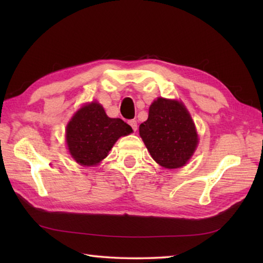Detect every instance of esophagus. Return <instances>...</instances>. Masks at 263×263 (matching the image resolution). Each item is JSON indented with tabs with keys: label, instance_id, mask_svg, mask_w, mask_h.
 <instances>
[{
	"label": "esophagus",
	"instance_id": "34e87169",
	"mask_svg": "<svg viewBox=\"0 0 263 263\" xmlns=\"http://www.w3.org/2000/svg\"><path fill=\"white\" fill-rule=\"evenodd\" d=\"M128 124H130V126L133 128V130H137V127H138V124H137V121L136 120H130L128 121Z\"/></svg>",
	"mask_w": 263,
	"mask_h": 263
}]
</instances>
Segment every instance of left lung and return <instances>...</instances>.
Segmentation results:
<instances>
[{
    "label": "left lung",
    "instance_id": "left-lung-1",
    "mask_svg": "<svg viewBox=\"0 0 263 263\" xmlns=\"http://www.w3.org/2000/svg\"><path fill=\"white\" fill-rule=\"evenodd\" d=\"M139 132L152 157L165 168L185 165L198 144L191 116L177 100H155Z\"/></svg>",
    "mask_w": 263,
    "mask_h": 263
}]
</instances>
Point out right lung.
Returning <instances> with one entry per match:
<instances>
[{"label": "right lung", "mask_w": 263, "mask_h": 263, "mask_svg": "<svg viewBox=\"0 0 263 263\" xmlns=\"http://www.w3.org/2000/svg\"><path fill=\"white\" fill-rule=\"evenodd\" d=\"M132 132L121 119H110L102 105L91 103L77 111L66 126V143L77 163L98 164L107 156L117 139Z\"/></svg>", "instance_id": "right-lung-1"}]
</instances>
